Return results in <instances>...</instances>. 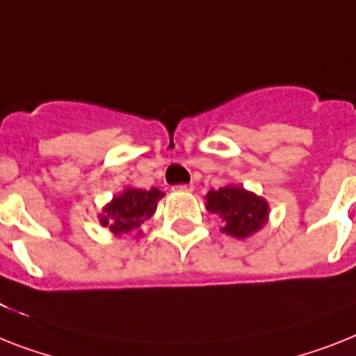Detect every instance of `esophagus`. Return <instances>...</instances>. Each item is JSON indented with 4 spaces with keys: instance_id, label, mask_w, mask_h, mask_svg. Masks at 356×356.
I'll return each mask as SVG.
<instances>
[{
    "instance_id": "obj_1",
    "label": "esophagus",
    "mask_w": 356,
    "mask_h": 356,
    "mask_svg": "<svg viewBox=\"0 0 356 356\" xmlns=\"http://www.w3.org/2000/svg\"><path fill=\"white\" fill-rule=\"evenodd\" d=\"M172 191H176V193H191V191H193V185L191 184L175 185V187H172Z\"/></svg>"
}]
</instances>
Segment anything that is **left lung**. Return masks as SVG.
I'll use <instances>...</instances> for the list:
<instances>
[{"mask_svg": "<svg viewBox=\"0 0 356 356\" xmlns=\"http://www.w3.org/2000/svg\"><path fill=\"white\" fill-rule=\"evenodd\" d=\"M205 209L222 218V233L238 240L258 233L269 220L267 200L234 184L211 189L205 195Z\"/></svg>", "mask_w": 356, "mask_h": 356, "instance_id": "8db88e82", "label": "left lung"}]
</instances>
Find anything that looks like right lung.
<instances>
[{
    "mask_svg": "<svg viewBox=\"0 0 356 356\" xmlns=\"http://www.w3.org/2000/svg\"><path fill=\"white\" fill-rule=\"evenodd\" d=\"M165 196L160 189H136L125 187L120 195L113 196L107 205H104L102 213L98 214L99 225L105 227L114 236H122L136 231L142 236V225L156 213L158 202Z\"/></svg>",
    "mask_w": 356,
    "mask_h": 356,
    "instance_id": "1",
    "label": "right lung"
}]
</instances>
